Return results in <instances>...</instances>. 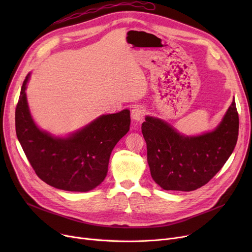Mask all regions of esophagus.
<instances>
[{
	"instance_id": "obj_1",
	"label": "esophagus",
	"mask_w": 252,
	"mask_h": 252,
	"mask_svg": "<svg viewBox=\"0 0 252 252\" xmlns=\"http://www.w3.org/2000/svg\"><path fill=\"white\" fill-rule=\"evenodd\" d=\"M145 116V110L142 107H134L131 110V117H133L134 121L141 122Z\"/></svg>"
}]
</instances>
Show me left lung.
<instances>
[{"label":"left lung","mask_w":252,"mask_h":252,"mask_svg":"<svg viewBox=\"0 0 252 252\" xmlns=\"http://www.w3.org/2000/svg\"><path fill=\"white\" fill-rule=\"evenodd\" d=\"M142 133L147 144L152 179L164 190L193 191L204 186L232 154L239 133L236 103L211 133L185 137L160 119L146 117Z\"/></svg>","instance_id":"obj_1"}]
</instances>
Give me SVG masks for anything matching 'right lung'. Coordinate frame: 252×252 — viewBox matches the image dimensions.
<instances>
[{"label":"right lung","mask_w":252,"mask_h":252,"mask_svg":"<svg viewBox=\"0 0 252 252\" xmlns=\"http://www.w3.org/2000/svg\"><path fill=\"white\" fill-rule=\"evenodd\" d=\"M25 77L15 110L16 135L36 176L50 186L87 192L100 185L108 170L110 154L129 129V110L102 115L67 139L38 129L26 101Z\"/></svg>","instance_id":"add662e5"}]
</instances>
